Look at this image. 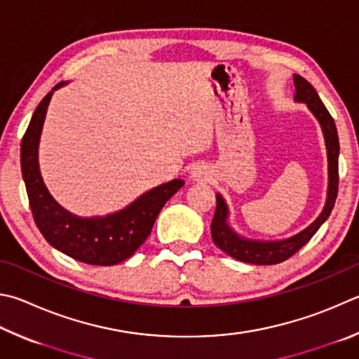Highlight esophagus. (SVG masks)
<instances>
[{"label":"esophagus","mask_w":359,"mask_h":359,"mask_svg":"<svg viewBox=\"0 0 359 359\" xmlns=\"http://www.w3.org/2000/svg\"><path fill=\"white\" fill-rule=\"evenodd\" d=\"M210 175H212V171H210V168H207V166H204V165H201V166H196V168H193V171H191V179L193 180H208L210 179Z\"/></svg>","instance_id":"esophagus-1"}]
</instances>
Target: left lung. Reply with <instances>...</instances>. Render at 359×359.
Here are the masks:
<instances>
[{
  "label": "left lung",
  "mask_w": 359,
  "mask_h": 359,
  "mask_svg": "<svg viewBox=\"0 0 359 359\" xmlns=\"http://www.w3.org/2000/svg\"><path fill=\"white\" fill-rule=\"evenodd\" d=\"M293 84H295V97H293V100L304 103L322 127L328 158L327 201H325L320 215L308 227H304L303 231H299L295 236L283 240H256L240 236V233L232 229L229 224V207H227L224 198L217 193V208H215V215L210 224L213 243L221 251L229 254L231 257L240 260V262L254 265H275L284 262L285 259H289L298 250H302L314 237V233L328 219L334 207L339 185V138L336 123L328 113V109L325 108L317 90L311 86L309 81H306L303 76L295 74L293 75Z\"/></svg>",
  "instance_id": "1"
}]
</instances>
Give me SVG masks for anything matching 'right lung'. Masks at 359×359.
Wrapping results in <instances>:
<instances>
[{"label": "right lung", "mask_w": 359, "mask_h": 359, "mask_svg": "<svg viewBox=\"0 0 359 359\" xmlns=\"http://www.w3.org/2000/svg\"><path fill=\"white\" fill-rule=\"evenodd\" d=\"M66 84L67 81H61L43 97L22 140V175L32 217L45 240L69 257L89 265L121 264L146 242L163 205L185 182L174 179L161 184L142 193L122 210L105 217L83 218L57 204L39 169V142L51 95Z\"/></svg>", "instance_id": "1"}]
</instances>
